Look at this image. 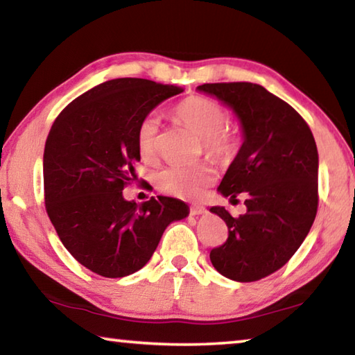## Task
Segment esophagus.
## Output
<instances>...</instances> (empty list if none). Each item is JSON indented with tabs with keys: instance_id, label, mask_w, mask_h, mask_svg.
Here are the masks:
<instances>
[{
	"instance_id": "obj_1",
	"label": "esophagus",
	"mask_w": 355,
	"mask_h": 355,
	"mask_svg": "<svg viewBox=\"0 0 355 355\" xmlns=\"http://www.w3.org/2000/svg\"><path fill=\"white\" fill-rule=\"evenodd\" d=\"M207 209L203 207H191V214L192 216H200V214H205Z\"/></svg>"
}]
</instances>
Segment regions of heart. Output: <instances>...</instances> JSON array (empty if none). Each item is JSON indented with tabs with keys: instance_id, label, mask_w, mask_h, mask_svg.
I'll use <instances>...</instances> for the list:
<instances>
[{
	"instance_id": "obj_1",
	"label": "heart",
	"mask_w": 355,
	"mask_h": 355,
	"mask_svg": "<svg viewBox=\"0 0 355 355\" xmlns=\"http://www.w3.org/2000/svg\"><path fill=\"white\" fill-rule=\"evenodd\" d=\"M175 116L202 136L207 152L219 159H227L235 153L236 137L224 127L228 120L227 111L218 101L205 97H188L175 107ZM159 119L155 114L141 120L136 131L137 150L144 159H152L158 147ZM216 172L208 164L171 166L156 177L159 189L188 200H199L214 183Z\"/></svg>"
}]
</instances>
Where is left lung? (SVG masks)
I'll return each instance as SVG.
<instances>
[{"instance_id":"8db88e82","label":"left lung","mask_w":355,"mask_h":355,"mask_svg":"<svg viewBox=\"0 0 355 355\" xmlns=\"http://www.w3.org/2000/svg\"><path fill=\"white\" fill-rule=\"evenodd\" d=\"M197 91L218 98L239 120L243 144L219 194L245 196L244 216L211 207L228 227L225 244L209 254L216 271L255 282L280 269L313 225L318 208V148L309 125L260 84L214 83Z\"/></svg>"}]
</instances>
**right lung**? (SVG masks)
Masks as SVG:
<instances>
[{"instance_id":"1","label":"right lung","mask_w":355,"mask_h":355,"mask_svg":"<svg viewBox=\"0 0 355 355\" xmlns=\"http://www.w3.org/2000/svg\"><path fill=\"white\" fill-rule=\"evenodd\" d=\"M180 92L173 84L116 78L75 98L53 123L44 152L46 213L65 249L95 274L139 271L167 225L189 214L172 197L137 205L122 192L141 161V120Z\"/></svg>"}]
</instances>
